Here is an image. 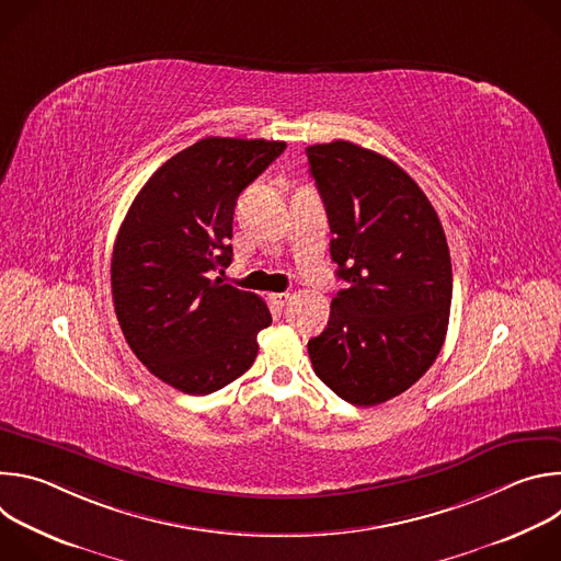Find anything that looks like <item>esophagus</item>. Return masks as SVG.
<instances>
[{"label": "esophagus", "mask_w": 561, "mask_h": 561, "mask_svg": "<svg viewBox=\"0 0 561 561\" xmlns=\"http://www.w3.org/2000/svg\"><path fill=\"white\" fill-rule=\"evenodd\" d=\"M288 299H290L288 293H273V295H271V301H273L277 308H284V306L288 304Z\"/></svg>", "instance_id": "1"}]
</instances>
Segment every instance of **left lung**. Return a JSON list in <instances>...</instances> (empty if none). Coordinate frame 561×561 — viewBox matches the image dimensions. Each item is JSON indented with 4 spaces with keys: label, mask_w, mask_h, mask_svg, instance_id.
I'll use <instances>...</instances> for the list:
<instances>
[{
    "label": "left lung",
    "mask_w": 561,
    "mask_h": 561,
    "mask_svg": "<svg viewBox=\"0 0 561 561\" xmlns=\"http://www.w3.org/2000/svg\"><path fill=\"white\" fill-rule=\"evenodd\" d=\"M306 157L346 282L308 355L348 404H383L442 351L453 299L446 234L424 191L388 157L344 139L308 146Z\"/></svg>",
    "instance_id": "8db88e82"
}]
</instances>
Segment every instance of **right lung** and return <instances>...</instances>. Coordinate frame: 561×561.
<instances>
[{"label":"right lung","instance_id":"add662e5","mask_svg":"<svg viewBox=\"0 0 561 561\" xmlns=\"http://www.w3.org/2000/svg\"><path fill=\"white\" fill-rule=\"evenodd\" d=\"M284 141L206 137L159 167L119 226L111 286L122 333L164 383L208 394L244 375L266 301L213 273L232 260L239 193L284 152Z\"/></svg>","mask_w":561,"mask_h":561}]
</instances>
